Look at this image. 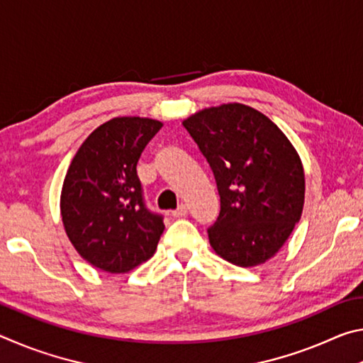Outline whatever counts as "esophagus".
<instances>
[{
	"label": "esophagus",
	"mask_w": 363,
	"mask_h": 363,
	"mask_svg": "<svg viewBox=\"0 0 363 363\" xmlns=\"http://www.w3.org/2000/svg\"><path fill=\"white\" fill-rule=\"evenodd\" d=\"M187 213H189L187 206L186 205H181L179 208H177V210L171 211V216H173V218H186Z\"/></svg>",
	"instance_id": "obj_1"
}]
</instances>
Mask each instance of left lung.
Returning <instances> with one entry per match:
<instances>
[{
	"label": "left lung",
	"mask_w": 363,
	"mask_h": 363,
	"mask_svg": "<svg viewBox=\"0 0 363 363\" xmlns=\"http://www.w3.org/2000/svg\"><path fill=\"white\" fill-rule=\"evenodd\" d=\"M182 126L216 179L220 211L208 229L214 253L240 267L267 262L303 214L299 153L269 116L245 104L201 108Z\"/></svg>",
	"instance_id": "8db88e82"
}]
</instances>
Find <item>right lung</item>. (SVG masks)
<instances>
[{"label": "right lung", "mask_w": 363, "mask_h": 363, "mask_svg": "<svg viewBox=\"0 0 363 363\" xmlns=\"http://www.w3.org/2000/svg\"><path fill=\"white\" fill-rule=\"evenodd\" d=\"M163 126L116 116L97 126L73 157L60 192V216L77 253L91 266L126 274L155 253L162 216L144 206L136 164Z\"/></svg>", "instance_id": "right-lung-1"}]
</instances>
